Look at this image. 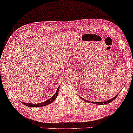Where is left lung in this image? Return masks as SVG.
<instances>
[{
    "label": "left lung",
    "mask_w": 133,
    "mask_h": 133,
    "mask_svg": "<svg viewBox=\"0 0 133 133\" xmlns=\"http://www.w3.org/2000/svg\"><path fill=\"white\" fill-rule=\"evenodd\" d=\"M118 94H117L114 97L112 98L111 99H110L109 100H107V101H101V102H89V101H87V100H86L85 99H84L83 98H82L81 96H80V98H81L82 99H83L84 101H85V102H88V103H94V104H98V105H104V104H107L108 103H110L111 102H112L114 99H116V98L117 97V95H118Z\"/></svg>",
    "instance_id": "8db88e82"
}]
</instances>
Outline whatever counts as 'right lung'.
<instances>
[{
  "label": "right lung",
  "mask_w": 133,
  "mask_h": 133,
  "mask_svg": "<svg viewBox=\"0 0 133 133\" xmlns=\"http://www.w3.org/2000/svg\"><path fill=\"white\" fill-rule=\"evenodd\" d=\"M59 86L58 87V88H57V90H56V92L55 94H54L53 96H52L51 98L48 99L46 101H45L44 102H42V103H40L38 104H32V103H24L23 102L22 103H23L25 105H26L28 107H43V106H45L48 105L49 104H51L52 102H53L54 100H55L56 98L58 97V91H59Z\"/></svg>",
  "instance_id": "right-lung-1"
}]
</instances>
